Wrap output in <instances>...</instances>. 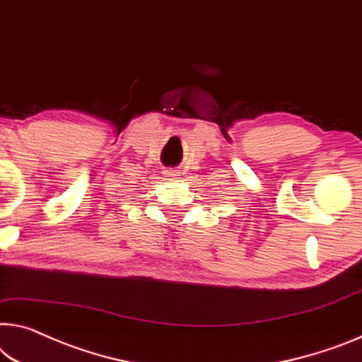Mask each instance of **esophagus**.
Segmentation results:
<instances>
[{
    "label": "esophagus",
    "instance_id": "34e87169",
    "mask_svg": "<svg viewBox=\"0 0 362 362\" xmlns=\"http://www.w3.org/2000/svg\"><path fill=\"white\" fill-rule=\"evenodd\" d=\"M165 177H168V180H175V177L177 176L176 173H175V171H165Z\"/></svg>",
    "mask_w": 362,
    "mask_h": 362
}]
</instances>
